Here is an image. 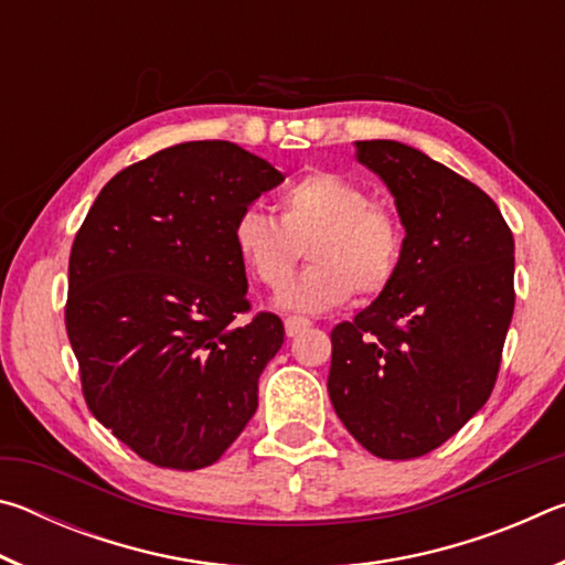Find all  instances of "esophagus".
I'll use <instances>...</instances> for the list:
<instances>
[{
  "mask_svg": "<svg viewBox=\"0 0 565 565\" xmlns=\"http://www.w3.org/2000/svg\"><path fill=\"white\" fill-rule=\"evenodd\" d=\"M311 327L309 319L303 317H286L284 319V329H286V337H296V333H301Z\"/></svg>",
  "mask_w": 565,
  "mask_h": 565,
  "instance_id": "34e87169",
  "label": "esophagus"
}]
</instances>
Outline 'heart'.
<instances>
[{
    "label": "heart",
    "instance_id": "b5f03b06",
    "mask_svg": "<svg viewBox=\"0 0 565 565\" xmlns=\"http://www.w3.org/2000/svg\"><path fill=\"white\" fill-rule=\"evenodd\" d=\"M279 222L244 209L232 226V244L256 281L281 289L306 246L311 266L276 299L286 311L321 313L353 294L376 296L396 279L404 262V226L374 204L366 186L337 171H311L276 196Z\"/></svg>",
    "mask_w": 565,
    "mask_h": 565
}]
</instances>
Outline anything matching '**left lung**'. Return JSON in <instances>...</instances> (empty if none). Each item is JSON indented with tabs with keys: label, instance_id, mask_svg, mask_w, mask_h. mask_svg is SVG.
<instances>
[{
	"label": "left lung",
	"instance_id": "obj_1",
	"mask_svg": "<svg viewBox=\"0 0 565 565\" xmlns=\"http://www.w3.org/2000/svg\"><path fill=\"white\" fill-rule=\"evenodd\" d=\"M406 232L396 279L331 331L329 396L379 458L448 441L489 401L513 317V234L499 206L424 151L356 141Z\"/></svg>",
	"mask_w": 565,
	"mask_h": 565
}]
</instances>
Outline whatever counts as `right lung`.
Masks as SVG:
<instances>
[{
  "label": "right lung",
  "mask_w": 565,
  "mask_h": 565,
  "mask_svg": "<svg viewBox=\"0 0 565 565\" xmlns=\"http://www.w3.org/2000/svg\"><path fill=\"white\" fill-rule=\"evenodd\" d=\"M281 181L232 141H184L119 171L74 238L64 319L84 398L149 463L212 466L256 414L284 323L236 319L232 226Z\"/></svg>",
  "instance_id": "right-lung-1"
}]
</instances>
